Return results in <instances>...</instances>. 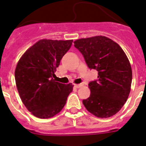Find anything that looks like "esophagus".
<instances>
[{
	"label": "esophagus",
	"instance_id": "34e87169",
	"mask_svg": "<svg viewBox=\"0 0 146 146\" xmlns=\"http://www.w3.org/2000/svg\"><path fill=\"white\" fill-rule=\"evenodd\" d=\"M83 86H84V83H81L80 84H74V87H75V88H80V87H83Z\"/></svg>",
	"mask_w": 146,
	"mask_h": 146
}]
</instances>
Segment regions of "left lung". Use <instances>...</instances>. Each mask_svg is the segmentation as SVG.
<instances>
[{"label": "left lung", "mask_w": 146, "mask_h": 146, "mask_svg": "<svg viewBox=\"0 0 146 146\" xmlns=\"http://www.w3.org/2000/svg\"><path fill=\"white\" fill-rule=\"evenodd\" d=\"M74 44L90 69L98 72L97 79L88 84L91 93L83 104L96 117H111L130 94L132 69L128 58L116 42L105 36L81 38Z\"/></svg>", "instance_id": "1"}]
</instances>
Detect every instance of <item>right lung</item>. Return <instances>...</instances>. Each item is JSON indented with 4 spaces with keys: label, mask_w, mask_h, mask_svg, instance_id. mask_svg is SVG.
Returning a JSON list of instances; mask_svg holds the SVG:
<instances>
[{
    "label": "right lung",
    "mask_w": 146,
    "mask_h": 146,
    "mask_svg": "<svg viewBox=\"0 0 146 146\" xmlns=\"http://www.w3.org/2000/svg\"><path fill=\"white\" fill-rule=\"evenodd\" d=\"M72 42L40 40L25 51L16 66L15 80L19 96L35 117L50 118L58 114L73 90L72 84H64L53 79Z\"/></svg>",
    "instance_id": "add662e5"
}]
</instances>
